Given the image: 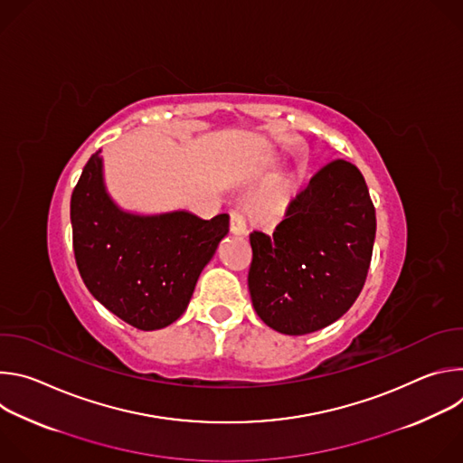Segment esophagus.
I'll return each instance as SVG.
<instances>
[{
  "label": "esophagus",
  "instance_id": "1",
  "mask_svg": "<svg viewBox=\"0 0 463 463\" xmlns=\"http://www.w3.org/2000/svg\"><path fill=\"white\" fill-rule=\"evenodd\" d=\"M231 232L234 236H243L247 232V225H245V218L241 213L232 211L231 213Z\"/></svg>",
  "mask_w": 463,
  "mask_h": 463
}]
</instances>
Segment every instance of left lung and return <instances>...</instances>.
Returning a JSON list of instances; mask_svg holds the SVG:
<instances>
[{
  "label": "left lung",
  "instance_id": "8db88e82",
  "mask_svg": "<svg viewBox=\"0 0 463 463\" xmlns=\"http://www.w3.org/2000/svg\"><path fill=\"white\" fill-rule=\"evenodd\" d=\"M254 311L286 335L341 318L359 297L372 260L375 209L363 174L337 159L289 203L273 236L250 232Z\"/></svg>",
  "mask_w": 463,
  "mask_h": 463
}]
</instances>
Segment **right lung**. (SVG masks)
<instances>
[{"instance_id":"1","label":"right lung","mask_w":463,"mask_h":463,"mask_svg":"<svg viewBox=\"0 0 463 463\" xmlns=\"http://www.w3.org/2000/svg\"><path fill=\"white\" fill-rule=\"evenodd\" d=\"M73 249L90 293L143 332L166 327L186 309L195 282L229 232V214L186 211L136 214L106 190L100 150L71 195Z\"/></svg>"}]
</instances>
